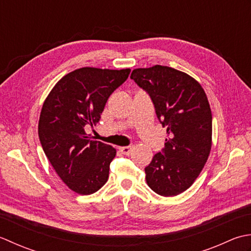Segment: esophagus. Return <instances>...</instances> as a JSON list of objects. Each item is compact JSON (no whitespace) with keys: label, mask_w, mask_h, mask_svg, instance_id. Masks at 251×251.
<instances>
[{"label":"esophagus","mask_w":251,"mask_h":251,"mask_svg":"<svg viewBox=\"0 0 251 251\" xmlns=\"http://www.w3.org/2000/svg\"><path fill=\"white\" fill-rule=\"evenodd\" d=\"M119 150L124 155H130V152L132 151V146H122L119 148Z\"/></svg>","instance_id":"1"}]
</instances>
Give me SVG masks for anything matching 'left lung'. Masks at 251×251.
Instances as JSON below:
<instances>
[{
	"label": "left lung",
	"mask_w": 251,
	"mask_h": 251,
	"mask_svg": "<svg viewBox=\"0 0 251 251\" xmlns=\"http://www.w3.org/2000/svg\"><path fill=\"white\" fill-rule=\"evenodd\" d=\"M131 79L150 94L158 119L167 126L165 148L145 168L147 185L158 195L176 196L192 186L210 154L207 95L193 76L168 66L134 69Z\"/></svg>",
	"instance_id": "obj_1"
}]
</instances>
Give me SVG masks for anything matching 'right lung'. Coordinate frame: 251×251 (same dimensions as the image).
I'll return each instance as SVG.
<instances>
[{"instance_id": "add662e5", "label": "right lung", "mask_w": 251, "mask_h": 251, "mask_svg": "<svg viewBox=\"0 0 251 251\" xmlns=\"http://www.w3.org/2000/svg\"><path fill=\"white\" fill-rule=\"evenodd\" d=\"M130 71L75 69L64 75L44 100L39 120L41 145L61 181L80 195L97 192L108 180L116 150L90 140L85 127L100 121L108 97Z\"/></svg>"}]
</instances>
